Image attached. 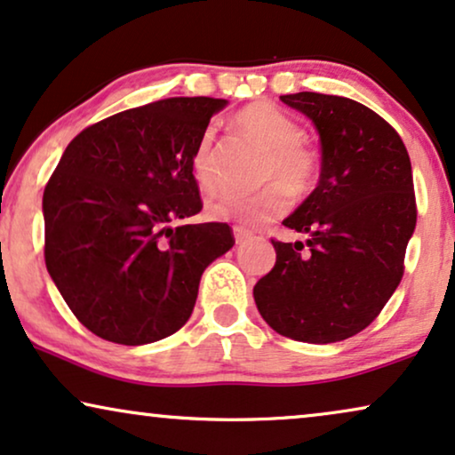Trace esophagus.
Instances as JSON below:
<instances>
[{
  "instance_id": "esophagus-1",
  "label": "esophagus",
  "mask_w": 455,
  "mask_h": 455,
  "mask_svg": "<svg viewBox=\"0 0 455 455\" xmlns=\"http://www.w3.org/2000/svg\"><path fill=\"white\" fill-rule=\"evenodd\" d=\"M233 233H235V241H237V243H243L245 239L251 237V233L245 231L243 227H233Z\"/></svg>"
}]
</instances>
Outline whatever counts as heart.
<instances>
[{"instance_id": "heart-1", "label": "heart", "mask_w": 455, "mask_h": 455, "mask_svg": "<svg viewBox=\"0 0 455 455\" xmlns=\"http://www.w3.org/2000/svg\"><path fill=\"white\" fill-rule=\"evenodd\" d=\"M235 125L250 134L267 157L262 161L260 180L268 182L250 195H222L210 204V216L231 220L243 228H258L283 216L291 197H307L317 188L321 178V155L302 138V125L268 100L247 105L235 115ZM214 130H205L195 145L191 168L195 180L204 188L216 187Z\"/></svg>"}]
</instances>
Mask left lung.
<instances>
[{
	"mask_svg": "<svg viewBox=\"0 0 455 455\" xmlns=\"http://www.w3.org/2000/svg\"><path fill=\"white\" fill-rule=\"evenodd\" d=\"M317 125L321 178L283 224L307 243L270 239L277 260L254 285L262 319L281 336L310 344L363 331L401 283L416 228L407 148L387 119L344 96H281Z\"/></svg>",
	"mask_w": 455,
	"mask_h": 455,
	"instance_id": "obj_1",
	"label": "left lung"
}]
</instances>
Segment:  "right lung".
Returning a JSON list of instances; mask_svg holds the SVG:
<instances>
[{"mask_svg":"<svg viewBox=\"0 0 455 455\" xmlns=\"http://www.w3.org/2000/svg\"><path fill=\"white\" fill-rule=\"evenodd\" d=\"M222 99H165L92 124L44 191V258L79 323L138 347L191 317L205 267L235 245L227 222L176 224L204 208L191 157Z\"/></svg>","mask_w":455,"mask_h":455,"instance_id":"obj_1","label":"right lung"}]
</instances>
